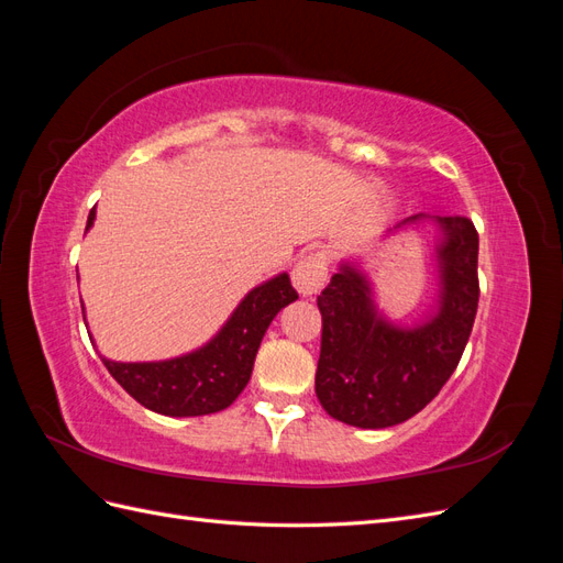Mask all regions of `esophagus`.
<instances>
[{
    "label": "esophagus",
    "mask_w": 563,
    "mask_h": 563,
    "mask_svg": "<svg viewBox=\"0 0 563 563\" xmlns=\"http://www.w3.org/2000/svg\"><path fill=\"white\" fill-rule=\"evenodd\" d=\"M327 275H329L327 255L310 253V255H305L302 261L296 263L291 279H294V286L298 288V294L305 296V298H310L319 291L323 282H327Z\"/></svg>",
    "instance_id": "1"
}]
</instances>
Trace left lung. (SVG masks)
<instances>
[{
	"label": "left lung",
	"mask_w": 563,
	"mask_h": 563,
	"mask_svg": "<svg viewBox=\"0 0 563 563\" xmlns=\"http://www.w3.org/2000/svg\"><path fill=\"white\" fill-rule=\"evenodd\" d=\"M424 218H406L395 230ZM432 220L441 234L439 296L416 327L389 321L376 308L368 277L347 261L317 296L321 352L314 391L323 411L340 422L383 430L413 418L439 395L465 352L479 302V234L463 216Z\"/></svg>",
	"instance_id": "obj_1"
}]
</instances>
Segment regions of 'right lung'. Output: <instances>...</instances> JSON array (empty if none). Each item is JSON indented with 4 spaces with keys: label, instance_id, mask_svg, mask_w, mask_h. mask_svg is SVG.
<instances>
[{
    "label": "right lung",
    "instance_id": "1",
    "mask_svg": "<svg viewBox=\"0 0 563 563\" xmlns=\"http://www.w3.org/2000/svg\"><path fill=\"white\" fill-rule=\"evenodd\" d=\"M91 209L87 230L93 225ZM298 298L286 272L255 286L236 305L207 345L166 362L103 360L110 376L145 408L172 418H192L223 411L246 387L261 340L282 308ZM91 338V335H89Z\"/></svg>",
    "mask_w": 563,
    "mask_h": 563
}]
</instances>
